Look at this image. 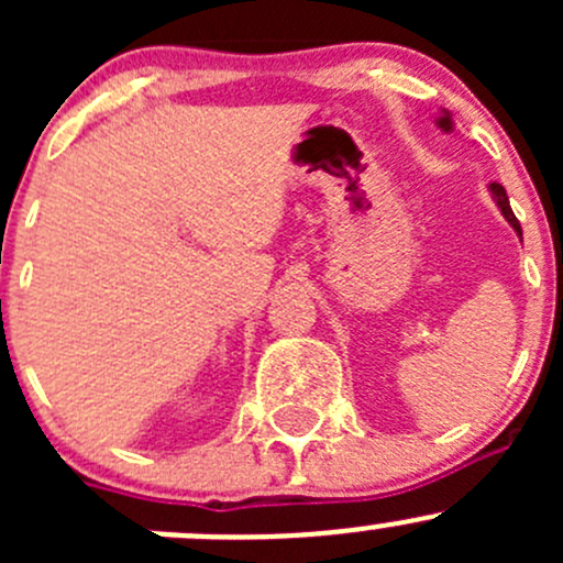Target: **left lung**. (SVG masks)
<instances>
[{
	"label": "left lung",
	"instance_id": "left-lung-1",
	"mask_svg": "<svg viewBox=\"0 0 563 563\" xmlns=\"http://www.w3.org/2000/svg\"><path fill=\"white\" fill-rule=\"evenodd\" d=\"M441 128L444 130H450V117H441ZM490 190H493V196H496V201H498V207H501V212H504V218L509 220V223H512V229L518 231L520 234V223H518V218H515V212H512V207H509V198H507V190H504L501 185H496V181H493L490 185Z\"/></svg>",
	"mask_w": 563,
	"mask_h": 563
}]
</instances>
